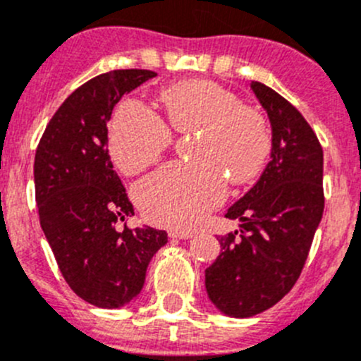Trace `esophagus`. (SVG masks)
<instances>
[{
    "label": "esophagus",
    "mask_w": 361,
    "mask_h": 361,
    "mask_svg": "<svg viewBox=\"0 0 361 361\" xmlns=\"http://www.w3.org/2000/svg\"><path fill=\"white\" fill-rule=\"evenodd\" d=\"M193 235V232H188V230H170V238L173 239H191Z\"/></svg>",
    "instance_id": "esophagus-1"
}]
</instances>
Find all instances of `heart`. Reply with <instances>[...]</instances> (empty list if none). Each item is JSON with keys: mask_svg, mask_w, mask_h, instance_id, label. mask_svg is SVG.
I'll list each match as a JSON object with an SVG mask.
<instances>
[{"mask_svg": "<svg viewBox=\"0 0 361 361\" xmlns=\"http://www.w3.org/2000/svg\"><path fill=\"white\" fill-rule=\"evenodd\" d=\"M161 102L175 131L197 133V163L166 164L143 178L135 197L150 221L188 228L221 204L226 178L248 184L259 177L271 152L269 127L234 92L209 80L171 85L161 92ZM170 142L168 126L145 104L126 101L116 108L109 123V154L123 173L145 170Z\"/></svg>", "mask_w": 361, "mask_h": 361, "instance_id": "b5f03b06", "label": "heart"}]
</instances>
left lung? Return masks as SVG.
Here are the masks:
<instances>
[{"mask_svg": "<svg viewBox=\"0 0 361 361\" xmlns=\"http://www.w3.org/2000/svg\"><path fill=\"white\" fill-rule=\"evenodd\" d=\"M250 88L271 126L269 163L252 190L226 209L238 230L218 238L221 252L205 269L211 303L228 317H252L294 287L324 211L322 149L307 120L273 88Z\"/></svg>", "mask_w": 361, "mask_h": 361, "instance_id": "8db88e82", "label": "left lung"}]
</instances>
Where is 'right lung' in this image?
<instances>
[{
  "label": "right lung",
  "instance_id": "right-lung-1",
  "mask_svg": "<svg viewBox=\"0 0 361 361\" xmlns=\"http://www.w3.org/2000/svg\"><path fill=\"white\" fill-rule=\"evenodd\" d=\"M156 75L142 68L95 75L65 99L37 147L40 226L68 287L99 308L131 303L149 262L168 243L166 232L152 226L116 228L135 209L108 152L115 104Z\"/></svg>",
  "mask_w": 361,
  "mask_h": 361
}]
</instances>
